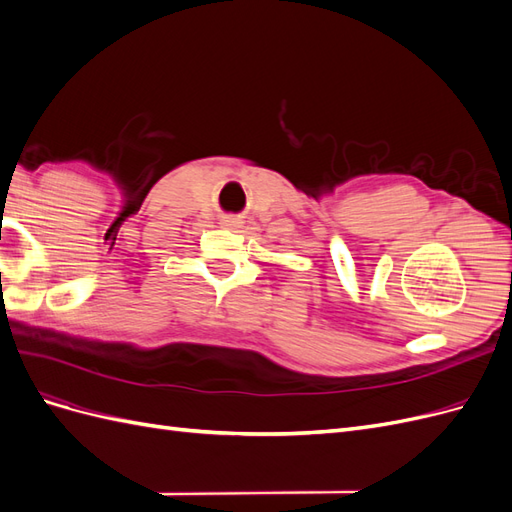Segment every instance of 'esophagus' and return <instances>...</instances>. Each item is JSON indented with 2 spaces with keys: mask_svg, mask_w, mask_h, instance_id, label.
Returning a JSON list of instances; mask_svg holds the SVG:
<instances>
[{
  "mask_svg": "<svg viewBox=\"0 0 512 512\" xmlns=\"http://www.w3.org/2000/svg\"><path fill=\"white\" fill-rule=\"evenodd\" d=\"M222 224H224L226 228H239L243 222H241L239 215H226V218L222 220Z\"/></svg>",
  "mask_w": 512,
  "mask_h": 512,
  "instance_id": "34e87169",
  "label": "esophagus"
}]
</instances>
